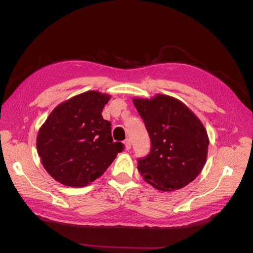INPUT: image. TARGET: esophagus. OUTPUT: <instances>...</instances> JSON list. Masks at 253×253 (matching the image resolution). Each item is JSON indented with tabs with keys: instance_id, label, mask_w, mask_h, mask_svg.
Instances as JSON below:
<instances>
[{
	"instance_id": "34e87169",
	"label": "esophagus",
	"mask_w": 253,
	"mask_h": 253,
	"mask_svg": "<svg viewBox=\"0 0 253 253\" xmlns=\"http://www.w3.org/2000/svg\"><path fill=\"white\" fill-rule=\"evenodd\" d=\"M124 143H125V149H126V151H128L129 149H131V147H132V144H131V140H129V139H126Z\"/></svg>"
}]
</instances>
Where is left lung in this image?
<instances>
[{
	"label": "left lung",
	"mask_w": 253,
	"mask_h": 253,
	"mask_svg": "<svg viewBox=\"0 0 253 253\" xmlns=\"http://www.w3.org/2000/svg\"><path fill=\"white\" fill-rule=\"evenodd\" d=\"M133 103L152 142L150 154L137 165L143 179L160 191L186 187L207 162L209 137L202 121L185 103L168 95L135 97Z\"/></svg>",
	"instance_id": "obj_1"
}]
</instances>
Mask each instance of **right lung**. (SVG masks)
Returning a JSON list of instances; mask_svg holds the SVG:
<instances>
[{
    "label": "right lung",
    "mask_w": 253,
    "mask_h": 253,
    "mask_svg": "<svg viewBox=\"0 0 253 253\" xmlns=\"http://www.w3.org/2000/svg\"><path fill=\"white\" fill-rule=\"evenodd\" d=\"M111 96L87 90L57 105L37 136L44 169L67 187H85L106 171L124 150L113 142L111 122L102 110Z\"/></svg>",
    "instance_id": "1"
}]
</instances>
